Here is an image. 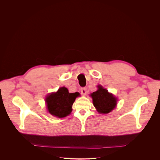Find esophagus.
Segmentation results:
<instances>
[{
	"label": "esophagus",
	"instance_id": "esophagus-1",
	"mask_svg": "<svg viewBox=\"0 0 160 160\" xmlns=\"http://www.w3.org/2000/svg\"><path fill=\"white\" fill-rule=\"evenodd\" d=\"M86 87H83V88H81V92H82V93H83V94H85L86 93Z\"/></svg>",
	"mask_w": 160,
	"mask_h": 160
}]
</instances>
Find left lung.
<instances>
[{"label":"left lung","instance_id":"obj_1","mask_svg":"<svg viewBox=\"0 0 160 160\" xmlns=\"http://www.w3.org/2000/svg\"><path fill=\"white\" fill-rule=\"evenodd\" d=\"M98 88L97 91L91 94L93 105L100 113H110L116 106L117 98L101 86H98Z\"/></svg>","mask_w":160,"mask_h":160}]
</instances>
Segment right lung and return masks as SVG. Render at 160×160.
Segmentation results:
<instances>
[{"instance_id": "obj_1", "label": "right lung", "mask_w": 160, "mask_h": 160, "mask_svg": "<svg viewBox=\"0 0 160 160\" xmlns=\"http://www.w3.org/2000/svg\"><path fill=\"white\" fill-rule=\"evenodd\" d=\"M79 93H69L66 88L59 89L56 93L49 95L46 98V103L48 112L59 118L69 115L72 112V106Z\"/></svg>"}]
</instances>
